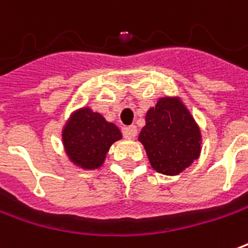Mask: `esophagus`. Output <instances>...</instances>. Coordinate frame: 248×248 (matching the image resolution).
I'll return each instance as SVG.
<instances>
[{
    "instance_id": "esophagus-1",
    "label": "esophagus",
    "mask_w": 248,
    "mask_h": 248,
    "mask_svg": "<svg viewBox=\"0 0 248 248\" xmlns=\"http://www.w3.org/2000/svg\"><path fill=\"white\" fill-rule=\"evenodd\" d=\"M124 136L127 140H133L137 137V127L136 126H129V127H124Z\"/></svg>"
}]
</instances>
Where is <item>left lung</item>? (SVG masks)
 Instances as JSON below:
<instances>
[{"instance_id":"left-lung-1","label":"left lung","mask_w":248,"mask_h":248,"mask_svg":"<svg viewBox=\"0 0 248 248\" xmlns=\"http://www.w3.org/2000/svg\"><path fill=\"white\" fill-rule=\"evenodd\" d=\"M145 121L138 140L154 170L176 176L199 158L202 133L178 98H161Z\"/></svg>"}]
</instances>
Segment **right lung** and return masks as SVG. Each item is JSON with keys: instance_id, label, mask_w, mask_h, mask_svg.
<instances>
[{"instance_id": "obj_1", "label": "right lung", "mask_w": 248, "mask_h": 248, "mask_svg": "<svg viewBox=\"0 0 248 248\" xmlns=\"http://www.w3.org/2000/svg\"><path fill=\"white\" fill-rule=\"evenodd\" d=\"M121 138L122 134L115 124L88 107L74 112L63 130L65 153L83 169L102 166L110 146Z\"/></svg>"}]
</instances>
